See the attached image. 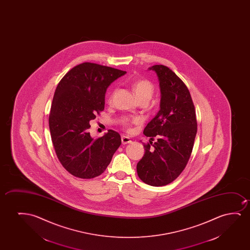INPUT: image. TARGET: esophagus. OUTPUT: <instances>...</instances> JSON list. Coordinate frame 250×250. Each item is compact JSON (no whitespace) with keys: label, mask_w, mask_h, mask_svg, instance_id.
<instances>
[{"label":"esophagus","mask_w":250,"mask_h":250,"mask_svg":"<svg viewBox=\"0 0 250 250\" xmlns=\"http://www.w3.org/2000/svg\"><path fill=\"white\" fill-rule=\"evenodd\" d=\"M121 141H122V144H124V145L131 143V139H130V137H126V136H122L121 137Z\"/></svg>","instance_id":"obj_1"}]
</instances>
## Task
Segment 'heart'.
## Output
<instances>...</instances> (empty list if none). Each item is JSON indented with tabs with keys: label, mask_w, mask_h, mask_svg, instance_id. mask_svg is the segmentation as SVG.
I'll return each instance as SVG.
<instances>
[{
	"label": "heart",
	"mask_w": 250,
	"mask_h": 250,
	"mask_svg": "<svg viewBox=\"0 0 250 250\" xmlns=\"http://www.w3.org/2000/svg\"><path fill=\"white\" fill-rule=\"evenodd\" d=\"M132 91L134 95L137 97L138 102H146L148 103L149 100L152 98V96L154 93V86L150 81L147 79H140L133 83L131 86ZM113 98V95H111L109 97V101L111 102ZM137 120H130L129 119H124L122 120V125L125 127H129L131 123H136Z\"/></svg>",
	"instance_id": "b5f03b06"
}]
</instances>
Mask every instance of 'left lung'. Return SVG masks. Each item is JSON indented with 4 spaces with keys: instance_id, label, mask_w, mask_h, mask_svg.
Returning <instances> with one entry per match:
<instances>
[{
    "instance_id": "8db88e82",
    "label": "left lung",
    "mask_w": 250,
    "mask_h": 250,
    "mask_svg": "<svg viewBox=\"0 0 250 250\" xmlns=\"http://www.w3.org/2000/svg\"><path fill=\"white\" fill-rule=\"evenodd\" d=\"M156 72L161 88V105L156 116L144 130L150 137L145 154L137 165V175L151 186L174 181L185 170L191 155L197 122L195 106L185 83L163 65L149 67ZM154 136L158 141L153 143Z\"/></svg>"
}]
</instances>
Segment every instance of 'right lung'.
<instances>
[{"mask_svg": "<svg viewBox=\"0 0 250 250\" xmlns=\"http://www.w3.org/2000/svg\"><path fill=\"white\" fill-rule=\"evenodd\" d=\"M125 73L84 62L71 69L55 89L48 118L52 143L63 167L75 177L100 176L121 144L117 131L94 139L89 129V121L104 110L107 87Z\"/></svg>", "mask_w": 250, "mask_h": 250, "instance_id": "add662e5", "label": "right lung"}]
</instances>
